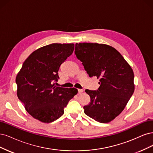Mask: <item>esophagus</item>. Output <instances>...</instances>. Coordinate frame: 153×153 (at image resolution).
Returning a JSON list of instances; mask_svg holds the SVG:
<instances>
[{
  "label": "esophagus",
  "mask_w": 153,
  "mask_h": 153,
  "mask_svg": "<svg viewBox=\"0 0 153 153\" xmlns=\"http://www.w3.org/2000/svg\"><path fill=\"white\" fill-rule=\"evenodd\" d=\"M83 91H84V90L82 89H78V92L79 94H81V93H82Z\"/></svg>",
  "instance_id": "34e87169"
}]
</instances>
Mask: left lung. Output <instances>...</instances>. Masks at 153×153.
I'll use <instances>...</instances> for the list:
<instances>
[{"instance_id": "obj_1", "label": "left lung", "mask_w": 153, "mask_h": 153, "mask_svg": "<svg viewBox=\"0 0 153 153\" xmlns=\"http://www.w3.org/2000/svg\"><path fill=\"white\" fill-rule=\"evenodd\" d=\"M74 53L89 76L100 79L98 90H85L90 102L84 106L85 113L98 122H111L134 92V71L120 53L107 44L76 43Z\"/></svg>"}]
</instances>
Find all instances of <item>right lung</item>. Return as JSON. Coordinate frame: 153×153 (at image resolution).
Listing matches in <instances>:
<instances>
[{
	"label": "right lung",
	"mask_w": 153,
	"mask_h": 153,
	"mask_svg": "<svg viewBox=\"0 0 153 153\" xmlns=\"http://www.w3.org/2000/svg\"><path fill=\"white\" fill-rule=\"evenodd\" d=\"M74 50V44H51L34 51L23 63L16 77L17 96L35 119L45 123L56 120L77 93L76 88L56 86L54 82L61 64Z\"/></svg>",
	"instance_id": "right-lung-1"
}]
</instances>
